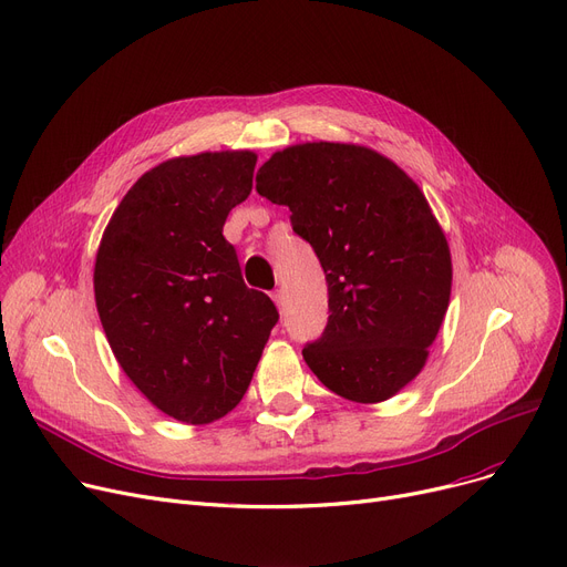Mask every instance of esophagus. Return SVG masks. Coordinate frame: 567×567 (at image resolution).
<instances>
[{"label": "esophagus", "mask_w": 567, "mask_h": 567, "mask_svg": "<svg viewBox=\"0 0 567 567\" xmlns=\"http://www.w3.org/2000/svg\"><path fill=\"white\" fill-rule=\"evenodd\" d=\"M271 299L276 301V306H278V308H282V291H280V289L271 291Z\"/></svg>", "instance_id": "esophagus-1"}]
</instances>
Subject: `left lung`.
<instances>
[{
    "label": "left lung",
    "mask_w": 567,
    "mask_h": 567,
    "mask_svg": "<svg viewBox=\"0 0 567 567\" xmlns=\"http://www.w3.org/2000/svg\"><path fill=\"white\" fill-rule=\"evenodd\" d=\"M257 193L289 206L329 282V323L303 347L308 368L344 400L393 398L427 361L451 301L449 241L411 178L359 144L276 152Z\"/></svg>",
    "instance_id": "obj_1"
}]
</instances>
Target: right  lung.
Masks as SVG:
<instances>
[{"mask_svg":"<svg viewBox=\"0 0 567 567\" xmlns=\"http://www.w3.org/2000/svg\"><path fill=\"white\" fill-rule=\"evenodd\" d=\"M252 152H206L142 174L112 214L94 266L118 365L172 419L204 425L246 395L278 321L244 282L223 225L252 190Z\"/></svg>","mask_w":567,"mask_h":567,"instance_id":"1","label":"right lung"}]
</instances>
